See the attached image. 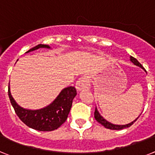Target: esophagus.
<instances>
[{
    "label": "esophagus",
    "instance_id": "obj_1",
    "mask_svg": "<svg viewBox=\"0 0 155 155\" xmlns=\"http://www.w3.org/2000/svg\"><path fill=\"white\" fill-rule=\"evenodd\" d=\"M75 87L78 91H81L84 90L89 89L90 88V82L87 77L84 76V77L80 78L77 80L76 84H75Z\"/></svg>",
    "mask_w": 155,
    "mask_h": 155
}]
</instances>
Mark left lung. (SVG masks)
Instances as JSON below:
<instances>
[{
  "mask_svg": "<svg viewBox=\"0 0 155 155\" xmlns=\"http://www.w3.org/2000/svg\"><path fill=\"white\" fill-rule=\"evenodd\" d=\"M130 61H131V62H132V63H133L135 65L139 66L140 68H143V66L141 65V64L138 61L136 58H134L133 57H132V56H130ZM94 118H95V120H97V122H98V123H100V124H102V125H103L105 128H109V129H111V130H120V129H124V128H128V127H130V126L132 125L134 122L136 121V120L139 118V117H138L136 119L134 120L133 121H132L131 123H129V124H112V123H110V122H109L108 120H106L105 119V118H104L101 115V114H100V113L98 112V110H97V107H96L95 108V111H94Z\"/></svg>",
  "mask_w": 155,
  "mask_h": 155,
  "instance_id": "left-lung-1",
  "label": "left lung"
}]
</instances>
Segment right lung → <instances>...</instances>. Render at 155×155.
Returning <instances> with one entry per match:
<instances>
[{
	"label": "right lung",
	"mask_w": 155,
	"mask_h": 155,
	"mask_svg": "<svg viewBox=\"0 0 155 155\" xmlns=\"http://www.w3.org/2000/svg\"><path fill=\"white\" fill-rule=\"evenodd\" d=\"M40 48L51 49L49 45L39 44L26 53L35 51ZM76 94V90L74 87H68L61 90L55 99L48 106L38 110H29L23 108L15 102L10 91V86L8 87L10 102L19 119L29 128L41 132L58 129L65 122Z\"/></svg>",
	"instance_id": "add662e5"
}]
</instances>
